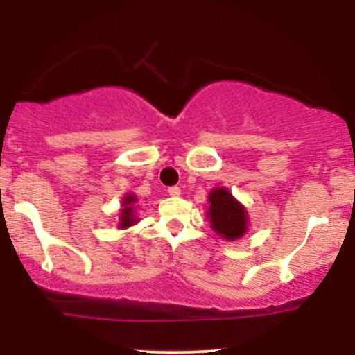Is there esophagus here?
Here are the masks:
<instances>
[{
    "label": "esophagus",
    "instance_id": "1",
    "mask_svg": "<svg viewBox=\"0 0 355 355\" xmlns=\"http://www.w3.org/2000/svg\"><path fill=\"white\" fill-rule=\"evenodd\" d=\"M180 193H182V190H180V187H170L168 189V195L170 197H180Z\"/></svg>",
    "mask_w": 355,
    "mask_h": 355
}]
</instances>
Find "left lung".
<instances>
[{
	"instance_id": "left-lung-1",
	"label": "left lung",
	"mask_w": 355,
	"mask_h": 355,
	"mask_svg": "<svg viewBox=\"0 0 355 355\" xmlns=\"http://www.w3.org/2000/svg\"><path fill=\"white\" fill-rule=\"evenodd\" d=\"M211 229L227 240H237L247 230L245 209L225 189H215L209 195Z\"/></svg>"
}]
</instances>
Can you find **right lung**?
Masks as SVG:
<instances>
[{"mask_svg": "<svg viewBox=\"0 0 355 355\" xmlns=\"http://www.w3.org/2000/svg\"><path fill=\"white\" fill-rule=\"evenodd\" d=\"M135 200H137L135 195H126V197L123 198L125 209L121 210V217H120V227H121V229L133 225V223L137 222V220L133 218V207H132V203Z\"/></svg>", "mask_w": 355, "mask_h": 355, "instance_id": "right-lung-1", "label": "right lung"}]
</instances>
